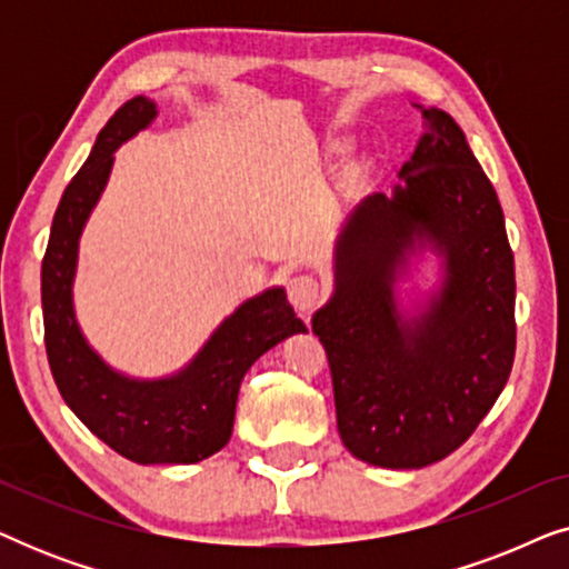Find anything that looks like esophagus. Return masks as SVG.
I'll list each match as a JSON object with an SVG mask.
<instances>
[{
	"label": "esophagus",
	"mask_w": 569,
	"mask_h": 569,
	"mask_svg": "<svg viewBox=\"0 0 569 569\" xmlns=\"http://www.w3.org/2000/svg\"><path fill=\"white\" fill-rule=\"evenodd\" d=\"M287 295H290L292 306L300 310V316H310V310L321 300V282L310 274H295L287 282Z\"/></svg>",
	"instance_id": "obj_1"
}]
</instances>
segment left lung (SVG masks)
Masks as SVG:
<instances>
[{"mask_svg": "<svg viewBox=\"0 0 569 569\" xmlns=\"http://www.w3.org/2000/svg\"><path fill=\"white\" fill-rule=\"evenodd\" d=\"M403 162L393 197L372 193L337 243V290L313 316L349 453L422 469L461 448L502 393L516 357V267L502 207L446 111ZM427 239L447 282L419 319L395 310V269Z\"/></svg>", "mask_w": 569, "mask_h": 569, "instance_id": "1", "label": "left lung"}]
</instances>
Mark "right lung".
I'll use <instances>...</instances> for the list:
<instances>
[{
    "mask_svg": "<svg viewBox=\"0 0 569 569\" xmlns=\"http://www.w3.org/2000/svg\"><path fill=\"white\" fill-rule=\"evenodd\" d=\"M150 98L116 111L61 197L41 269L43 339L51 376L67 407L88 430L134 463H197L228 446L240 380L284 337L308 331L282 287L243 302L212 333L189 368L162 380H131L108 368L74 321L77 240L103 191L113 152L154 119Z\"/></svg>",
    "mask_w": 569,
    "mask_h": 569,
    "instance_id": "right-lung-1",
    "label": "right lung"
}]
</instances>
